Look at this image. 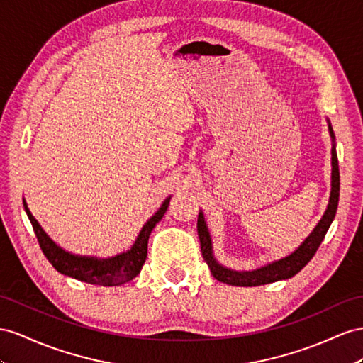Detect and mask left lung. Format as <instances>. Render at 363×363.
Listing matches in <instances>:
<instances>
[{"label": "left lung", "mask_w": 363, "mask_h": 363, "mask_svg": "<svg viewBox=\"0 0 363 363\" xmlns=\"http://www.w3.org/2000/svg\"><path fill=\"white\" fill-rule=\"evenodd\" d=\"M330 135L334 139L333 128L330 125ZM331 196L330 203L327 207V211L323 213V218L319 220V224L311 231V235L303 240V244L296 250L294 253L286 256L281 261L273 262L267 267L259 268L255 272H233L228 268L222 267L216 262V259L213 257L211 252V239L208 235V230L203 220L202 213L198 216V235L201 240V253L203 256V261L207 262L213 277L218 279L219 282L238 285V286H257L264 284H272L276 281H282V279L293 277L294 274L299 273L302 268L311 261V257L318 252L319 245L327 235V231L331 225V222L336 216L337 203H339V190H340V179H339V162H337V153L336 148L333 147L331 150Z\"/></svg>", "instance_id": "obj_1"}]
</instances>
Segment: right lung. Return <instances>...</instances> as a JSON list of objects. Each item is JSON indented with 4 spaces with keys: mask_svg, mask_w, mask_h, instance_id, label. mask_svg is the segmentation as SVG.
I'll return each instance as SVG.
<instances>
[{
    "mask_svg": "<svg viewBox=\"0 0 363 363\" xmlns=\"http://www.w3.org/2000/svg\"><path fill=\"white\" fill-rule=\"evenodd\" d=\"M169 202L170 199H165L162 207L147 220V224L143 227L141 233L136 238L133 247L130 248L127 253L108 259L75 256L64 252L61 247H58L48 235H45V231L41 228L38 220L32 216V213L27 208L26 202L24 210L27 213V216H29V220L33 227L36 239H38V244L43 250L44 256L48 257V261L53 265L55 270L60 272L61 274L75 277L78 281L87 284L115 286L132 281V279L136 277L139 272H141L147 257L148 236H150L153 227L162 219L167 207H169Z\"/></svg>",
    "mask_w": 363,
    "mask_h": 363,
    "instance_id": "obj_1",
    "label": "right lung"
}]
</instances>
